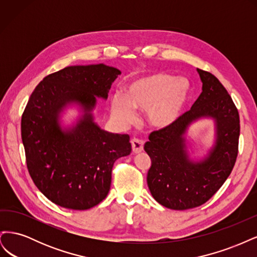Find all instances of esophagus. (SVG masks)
Listing matches in <instances>:
<instances>
[{
  "instance_id": "obj_1",
  "label": "esophagus",
  "mask_w": 257,
  "mask_h": 257,
  "mask_svg": "<svg viewBox=\"0 0 257 257\" xmlns=\"http://www.w3.org/2000/svg\"><path fill=\"white\" fill-rule=\"evenodd\" d=\"M132 148H133L134 153H139L144 150V142L142 139L134 138L132 139Z\"/></svg>"
}]
</instances>
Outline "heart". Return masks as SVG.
<instances>
[{
    "label": "heart",
    "mask_w": 257,
    "mask_h": 257,
    "mask_svg": "<svg viewBox=\"0 0 257 257\" xmlns=\"http://www.w3.org/2000/svg\"><path fill=\"white\" fill-rule=\"evenodd\" d=\"M190 94L191 84L186 78H175L164 73L150 74L132 81L124 95L114 93L110 110L121 123H131L135 119L133 108L147 110V120L152 126L165 128L180 118Z\"/></svg>",
    "instance_id": "heart-1"
}]
</instances>
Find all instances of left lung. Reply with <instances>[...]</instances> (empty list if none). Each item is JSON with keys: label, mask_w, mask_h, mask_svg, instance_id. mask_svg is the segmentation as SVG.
<instances>
[{"label": "left lung", "mask_w": 257, "mask_h": 257, "mask_svg": "<svg viewBox=\"0 0 257 257\" xmlns=\"http://www.w3.org/2000/svg\"><path fill=\"white\" fill-rule=\"evenodd\" d=\"M203 92L173 125L154 131L144 149L151 159L147 183L159 204L186 210L205 204L230 175L238 154L240 121L228 92L211 73L197 68ZM203 117L215 121L216 139L208 154L193 161L185 135L192 122Z\"/></svg>", "instance_id": "obj_1"}]
</instances>
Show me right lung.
Wrapping results in <instances>:
<instances>
[{
	"label": "right lung",
	"instance_id": "add662e5",
	"mask_svg": "<svg viewBox=\"0 0 257 257\" xmlns=\"http://www.w3.org/2000/svg\"><path fill=\"white\" fill-rule=\"evenodd\" d=\"M121 74L103 63L67 66L46 76L31 94L21 119L27 166L37 189L52 203L87 210L110 190L111 170L132 151L127 134H114L94 122L96 97L107 99ZM76 104L83 113L72 127L59 118Z\"/></svg>",
	"mask_w": 257,
	"mask_h": 257
}]
</instances>
